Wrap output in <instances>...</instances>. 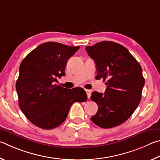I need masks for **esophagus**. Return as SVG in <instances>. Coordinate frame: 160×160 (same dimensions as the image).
I'll return each mask as SVG.
<instances>
[{"instance_id": "obj_1", "label": "esophagus", "mask_w": 160, "mask_h": 160, "mask_svg": "<svg viewBox=\"0 0 160 160\" xmlns=\"http://www.w3.org/2000/svg\"><path fill=\"white\" fill-rule=\"evenodd\" d=\"M85 91L86 92V94H87V96H88V98H91V91H90V90H88V89H86L85 90Z\"/></svg>"}]
</instances>
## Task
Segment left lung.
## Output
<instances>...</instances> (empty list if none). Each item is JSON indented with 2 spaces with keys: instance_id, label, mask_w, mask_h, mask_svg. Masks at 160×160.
Wrapping results in <instances>:
<instances>
[{
  "instance_id": "8db88e82",
  "label": "left lung",
  "mask_w": 160,
  "mask_h": 160,
  "mask_svg": "<svg viewBox=\"0 0 160 160\" xmlns=\"http://www.w3.org/2000/svg\"><path fill=\"white\" fill-rule=\"evenodd\" d=\"M86 50L96 63L97 79L108 78L104 94L92 93L91 99L98 110L91 121L103 128L117 127L132 115L141 102L145 84L141 66L125 47L115 42H99Z\"/></svg>"
}]
</instances>
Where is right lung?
Wrapping results in <instances>:
<instances>
[{
	"label": "right lung",
	"instance_id": "right-lung-1",
	"mask_svg": "<svg viewBox=\"0 0 160 160\" xmlns=\"http://www.w3.org/2000/svg\"><path fill=\"white\" fill-rule=\"evenodd\" d=\"M79 46L46 42L29 52L20 64L16 82L19 106L25 117L39 128H55L64 122L72 105L87 100L80 87L68 89L54 84L65 74L69 58Z\"/></svg>",
	"mask_w": 160,
	"mask_h": 160
}]
</instances>
